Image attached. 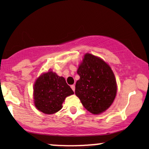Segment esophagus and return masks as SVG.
<instances>
[{"label":"esophagus","mask_w":149,"mask_h":149,"mask_svg":"<svg viewBox=\"0 0 149 149\" xmlns=\"http://www.w3.org/2000/svg\"><path fill=\"white\" fill-rule=\"evenodd\" d=\"M71 89H72V90H73V92L75 91V89H76V88H75V85H72L71 86Z\"/></svg>","instance_id":"1"}]
</instances>
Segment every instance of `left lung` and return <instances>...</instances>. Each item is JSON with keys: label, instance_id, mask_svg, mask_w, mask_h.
Masks as SVG:
<instances>
[{"label": "left lung", "instance_id": "obj_1", "mask_svg": "<svg viewBox=\"0 0 149 149\" xmlns=\"http://www.w3.org/2000/svg\"><path fill=\"white\" fill-rule=\"evenodd\" d=\"M77 73L75 94L85 109L92 114H100L113 104L117 84L110 66L93 54H85Z\"/></svg>", "mask_w": 149, "mask_h": 149}]
</instances>
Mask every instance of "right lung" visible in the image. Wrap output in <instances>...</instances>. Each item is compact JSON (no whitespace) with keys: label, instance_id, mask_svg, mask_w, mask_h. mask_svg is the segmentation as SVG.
<instances>
[{"label":"right lung","instance_id":"obj_1","mask_svg":"<svg viewBox=\"0 0 149 149\" xmlns=\"http://www.w3.org/2000/svg\"><path fill=\"white\" fill-rule=\"evenodd\" d=\"M74 94L64 77L49 71L36 80L33 86L34 104L38 110L53 114L61 110L66 97Z\"/></svg>","mask_w":149,"mask_h":149}]
</instances>
